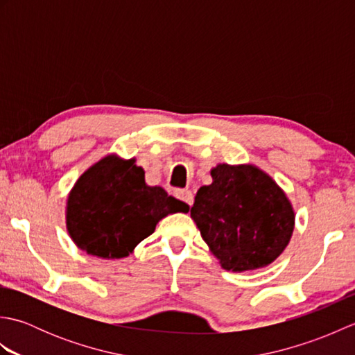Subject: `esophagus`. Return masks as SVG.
Here are the masks:
<instances>
[{"label":"esophagus","instance_id":"esophagus-1","mask_svg":"<svg viewBox=\"0 0 355 355\" xmlns=\"http://www.w3.org/2000/svg\"><path fill=\"white\" fill-rule=\"evenodd\" d=\"M175 197H177L178 200H182L183 202H186L187 206H192V205H193V195H192L191 191H187V189H178V191H175Z\"/></svg>","mask_w":355,"mask_h":355}]
</instances>
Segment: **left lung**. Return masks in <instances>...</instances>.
Returning <instances> with one entry per match:
<instances>
[{"label":"left lung","instance_id":"left-lung-1","mask_svg":"<svg viewBox=\"0 0 355 355\" xmlns=\"http://www.w3.org/2000/svg\"><path fill=\"white\" fill-rule=\"evenodd\" d=\"M195 195L191 218L227 271L268 267L288 245L296 214L284 189L256 164L220 163Z\"/></svg>","mask_w":355,"mask_h":355}]
</instances>
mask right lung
I'll list each match as a JSON object with an SVG mask.
<instances>
[{
  "label": "right lung",
  "instance_id": "obj_1",
  "mask_svg": "<svg viewBox=\"0 0 355 355\" xmlns=\"http://www.w3.org/2000/svg\"><path fill=\"white\" fill-rule=\"evenodd\" d=\"M135 158L111 153L93 163L67 197L65 227L71 241L92 256H130L155 225L172 214H187L186 202L160 186H148Z\"/></svg>",
  "mask_w": 355,
  "mask_h": 355
}]
</instances>
